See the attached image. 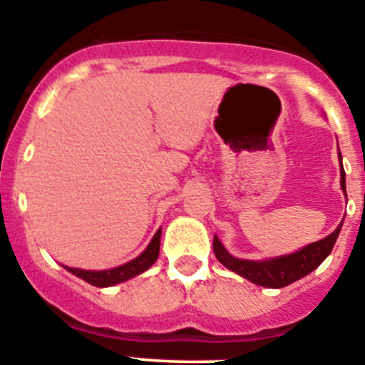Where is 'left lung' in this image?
I'll return each instance as SVG.
<instances>
[{"label": "left lung", "instance_id": "left-lung-1", "mask_svg": "<svg viewBox=\"0 0 365 365\" xmlns=\"http://www.w3.org/2000/svg\"><path fill=\"white\" fill-rule=\"evenodd\" d=\"M341 164V155L338 151ZM340 186L346 193V172L344 168L340 170ZM344 222V221H341ZM341 222L338 225L336 230L333 234H329L324 240L316 241V243L303 247L302 250L294 254H287V256L272 257V259L263 261H250V259H237V257L230 256L221 245L217 237H214V254L217 257L219 263L230 269L232 272L240 274L248 282L256 283L261 287H269V289H282V287L291 285V283L298 282L299 278L311 274L312 270L318 269L322 265V261L331 254L336 237L340 234Z\"/></svg>", "mask_w": 365, "mask_h": 365}]
</instances>
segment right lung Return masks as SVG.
<instances>
[{
  "mask_svg": "<svg viewBox=\"0 0 365 365\" xmlns=\"http://www.w3.org/2000/svg\"><path fill=\"white\" fill-rule=\"evenodd\" d=\"M159 248H160V230H157V234L153 235L151 243L148 245V248L143 254L135 259H131L130 263H125L122 267H115V269L109 270H82V269H73V267H66L71 274L78 276L83 282L91 283L95 287H111L117 285V283L125 282V279L135 278L138 274H143L144 270L150 269L153 265L157 257H159Z\"/></svg>",
  "mask_w": 365,
  "mask_h": 365,
  "instance_id": "1",
  "label": "right lung"
}]
</instances>
